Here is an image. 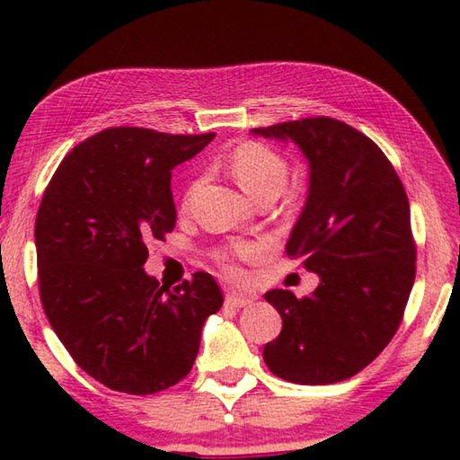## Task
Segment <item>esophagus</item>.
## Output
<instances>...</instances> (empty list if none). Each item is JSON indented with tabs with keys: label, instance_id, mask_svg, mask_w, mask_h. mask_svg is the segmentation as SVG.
Masks as SVG:
<instances>
[{
	"label": "esophagus",
	"instance_id": "1",
	"mask_svg": "<svg viewBox=\"0 0 460 460\" xmlns=\"http://www.w3.org/2000/svg\"><path fill=\"white\" fill-rule=\"evenodd\" d=\"M225 302H227V305L233 306V308H245V306L252 305L253 298H249V296L239 294V292H231V294L225 296Z\"/></svg>",
	"mask_w": 460,
	"mask_h": 460
}]
</instances>
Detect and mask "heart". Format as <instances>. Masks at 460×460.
Instances as JSON below:
<instances>
[{"mask_svg":"<svg viewBox=\"0 0 460 460\" xmlns=\"http://www.w3.org/2000/svg\"><path fill=\"white\" fill-rule=\"evenodd\" d=\"M231 174L235 176L241 189L255 200H274L286 189L290 166L288 160L271 146L261 142H243L233 150L229 158ZM197 184L186 194V200L192 197ZM258 245L239 241L229 247H223L215 253V260L227 274H237V260H253L258 255Z\"/></svg>","mask_w":460,"mask_h":460,"instance_id":"heart-1","label":"heart"}]
</instances>
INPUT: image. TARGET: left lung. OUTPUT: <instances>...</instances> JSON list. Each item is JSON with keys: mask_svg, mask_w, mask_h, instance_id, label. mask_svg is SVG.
I'll return each instance as SVG.
<instances>
[{"mask_svg": "<svg viewBox=\"0 0 460 460\" xmlns=\"http://www.w3.org/2000/svg\"><path fill=\"white\" fill-rule=\"evenodd\" d=\"M252 134L292 139L306 155L308 197L286 253L321 276L305 298L266 292L282 332L263 347V361L292 384H337L367 367L402 323L416 278L406 190L379 146L339 119L306 118Z\"/></svg>", "mask_w": 460, "mask_h": 460, "instance_id": "left-lung-1", "label": "left lung"}]
</instances>
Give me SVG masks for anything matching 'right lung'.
<instances>
[{
	"instance_id": "right-lung-1",
	"label": "right lung",
	"mask_w": 460,
	"mask_h": 460,
	"mask_svg": "<svg viewBox=\"0 0 460 460\" xmlns=\"http://www.w3.org/2000/svg\"><path fill=\"white\" fill-rule=\"evenodd\" d=\"M215 134L109 128L65 155L36 215L38 286L49 323L99 384L158 394L189 376L221 288L197 271L174 290L144 271L147 241L176 225L172 168Z\"/></svg>"
}]
</instances>
